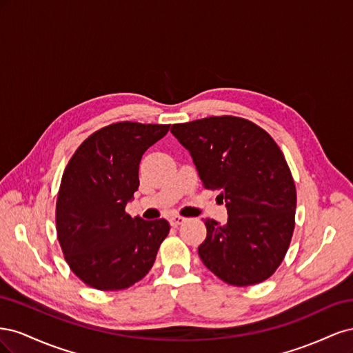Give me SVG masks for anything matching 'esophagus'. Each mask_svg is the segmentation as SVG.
Masks as SVG:
<instances>
[{"mask_svg": "<svg viewBox=\"0 0 353 353\" xmlns=\"http://www.w3.org/2000/svg\"><path fill=\"white\" fill-rule=\"evenodd\" d=\"M185 221V218L184 216H181V215H172L169 218V223L172 227H178V225H181V223H183Z\"/></svg>", "mask_w": 353, "mask_h": 353, "instance_id": "esophagus-1", "label": "esophagus"}]
</instances>
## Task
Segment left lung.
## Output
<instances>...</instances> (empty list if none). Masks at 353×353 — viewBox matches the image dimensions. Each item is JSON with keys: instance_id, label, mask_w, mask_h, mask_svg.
Here are the masks:
<instances>
[{"instance_id": "obj_1", "label": "left lung", "mask_w": 353, "mask_h": 353, "mask_svg": "<svg viewBox=\"0 0 353 353\" xmlns=\"http://www.w3.org/2000/svg\"><path fill=\"white\" fill-rule=\"evenodd\" d=\"M191 153L203 187L219 190L228 221L206 219L199 256L230 285L259 284L276 271L294 231L296 185L281 148L256 123L210 116L170 128Z\"/></svg>"}]
</instances>
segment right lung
Segmentation results:
<instances>
[{
  "mask_svg": "<svg viewBox=\"0 0 353 353\" xmlns=\"http://www.w3.org/2000/svg\"><path fill=\"white\" fill-rule=\"evenodd\" d=\"M170 125L116 122L92 132L63 172L56 203L57 239L72 272L103 292L125 290L148 274L169 234L166 219L126 213L140 185L144 152Z\"/></svg>",
  "mask_w": 353,
  "mask_h": 353,
  "instance_id": "add662e5",
  "label": "right lung"
}]
</instances>
